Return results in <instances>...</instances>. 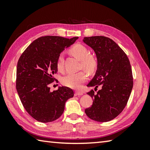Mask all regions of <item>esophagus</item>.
I'll use <instances>...</instances> for the list:
<instances>
[{
    "mask_svg": "<svg viewBox=\"0 0 150 150\" xmlns=\"http://www.w3.org/2000/svg\"><path fill=\"white\" fill-rule=\"evenodd\" d=\"M75 95H77V96H81L83 95V93L82 92H80V91H75Z\"/></svg>",
    "mask_w": 150,
    "mask_h": 150,
    "instance_id": "obj_1",
    "label": "esophagus"
}]
</instances>
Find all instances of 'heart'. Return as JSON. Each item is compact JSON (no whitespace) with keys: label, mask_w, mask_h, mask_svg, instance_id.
Listing matches in <instances>:
<instances>
[{"label":"heart","mask_w":150,"mask_h":150,"mask_svg":"<svg viewBox=\"0 0 150 150\" xmlns=\"http://www.w3.org/2000/svg\"><path fill=\"white\" fill-rule=\"evenodd\" d=\"M70 52L73 56L77 57L81 62V67L87 71L92 73L97 66V61L95 57L88 55V50L84 45L77 44L71 48ZM57 68L58 71H62L63 69V54H61L57 58ZM87 79V75L85 72L81 71L77 73H69L62 78L63 85L71 88H79L81 85Z\"/></svg>","instance_id":"b5f03b06"}]
</instances>
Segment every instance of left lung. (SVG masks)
I'll list each match as a JSON object with an SVG mask.
<instances>
[{
  "instance_id": "obj_1",
  "label": "left lung",
  "mask_w": 150,
  "mask_h": 150,
  "mask_svg": "<svg viewBox=\"0 0 150 150\" xmlns=\"http://www.w3.org/2000/svg\"><path fill=\"white\" fill-rule=\"evenodd\" d=\"M83 42L94 50L97 59L95 75L87 86L101 87L96 94L93 90L87 93L93 103L85 112L93 120L108 122L124 110L132 90L130 61L118 44L108 38L85 37Z\"/></svg>"
}]
</instances>
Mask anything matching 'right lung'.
I'll return each mask as SVG.
<instances>
[{
  "label": "right lung",
  "instance_id": "obj_1",
  "mask_svg": "<svg viewBox=\"0 0 150 150\" xmlns=\"http://www.w3.org/2000/svg\"><path fill=\"white\" fill-rule=\"evenodd\" d=\"M78 39L46 35L34 40L19 58L16 69V90L28 113L41 122L59 118L66 101L74 96L73 91L59 87L50 91L49 85L57 72V58L65 48ZM56 80V79H55Z\"/></svg>",
  "mask_w": 150,
  "mask_h": 150
}]
</instances>
